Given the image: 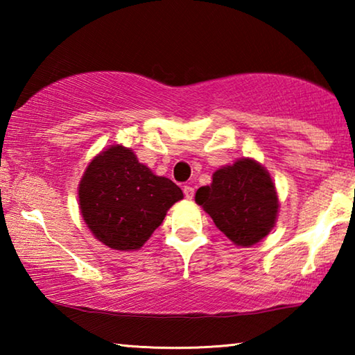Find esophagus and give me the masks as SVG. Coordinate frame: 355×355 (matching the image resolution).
Returning <instances> with one entry per match:
<instances>
[{"label": "esophagus", "instance_id": "1", "mask_svg": "<svg viewBox=\"0 0 355 355\" xmlns=\"http://www.w3.org/2000/svg\"><path fill=\"white\" fill-rule=\"evenodd\" d=\"M183 192H184V197H186V199H188V200H191L192 197H194V188H192V186H189V184L184 186Z\"/></svg>", "mask_w": 355, "mask_h": 355}]
</instances>
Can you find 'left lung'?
<instances>
[{"label":"left lung","instance_id":"obj_1","mask_svg":"<svg viewBox=\"0 0 355 355\" xmlns=\"http://www.w3.org/2000/svg\"><path fill=\"white\" fill-rule=\"evenodd\" d=\"M196 203L241 248H250L271 233L280 208L271 175L254 158L222 166L213 173L211 184L197 189Z\"/></svg>","mask_w":355,"mask_h":355}]
</instances>
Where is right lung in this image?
<instances>
[{
    "label": "right lung",
    "mask_w": 355,
    "mask_h": 355,
    "mask_svg": "<svg viewBox=\"0 0 355 355\" xmlns=\"http://www.w3.org/2000/svg\"><path fill=\"white\" fill-rule=\"evenodd\" d=\"M182 199L172 180L156 175L122 144L94 156L78 184L84 224L100 243L122 252L141 249Z\"/></svg>",
    "instance_id": "right-lung-1"
}]
</instances>
